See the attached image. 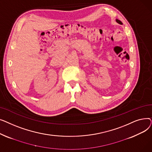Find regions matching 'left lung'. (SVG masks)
<instances>
[{"instance_id": "8db88e82", "label": "left lung", "mask_w": 152, "mask_h": 152, "mask_svg": "<svg viewBox=\"0 0 152 152\" xmlns=\"http://www.w3.org/2000/svg\"><path fill=\"white\" fill-rule=\"evenodd\" d=\"M116 22H117V23H118L119 24H122V22H121L120 20H116Z\"/></svg>"}]
</instances>
